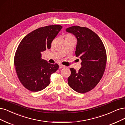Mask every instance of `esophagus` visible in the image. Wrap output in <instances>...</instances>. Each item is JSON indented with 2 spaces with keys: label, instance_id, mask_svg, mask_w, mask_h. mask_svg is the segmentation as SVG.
Here are the masks:
<instances>
[{
  "label": "esophagus",
  "instance_id": "esophagus-1",
  "mask_svg": "<svg viewBox=\"0 0 125 125\" xmlns=\"http://www.w3.org/2000/svg\"><path fill=\"white\" fill-rule=\"evenodd\" d=\"M65 67V66L63 65H62V64H59V68H60V69H61V68H63Z\"/></svg>",
  "mask_w": 125,
  "mask_h": 125
}]
</instances>
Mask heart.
Instances as JSON below:
<instances>
[{"mask_svg":"<svg viewBox=\"0 0 125 125\" xmlns=\"http://www.w3.org/2000/svg\"><path fill=\"white\" fill-rule=\"evenodd\" d=\"M70 36H71V35H70Z\"/></svg>","mask_w":125,"mask_h":125,"instance_id":"1","label":"heart"}]
</instances>
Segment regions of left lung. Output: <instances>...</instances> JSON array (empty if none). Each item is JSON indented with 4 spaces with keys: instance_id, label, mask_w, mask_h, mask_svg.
Here are the masks:
<instances>
[{
    "instance_id": "obj_1",
    "label": "left lung",
    "mask_w": 125,
    "mask_h": 125,
    "mask_svg": "<svg viewBox=\"0 0 125 125\" xmlns=\"http://www.w3.org/2000/svg\"><path fill=\"white\" fill-rule=\"evenodd\" d=\"M66 31L77 39L75 54L82 60L78 71L70 68L68 83L78 93H86L94 89L103 75L106 63L105 47L99 36L88 28L73 26Z\"/></svg>"
}]
</instances>
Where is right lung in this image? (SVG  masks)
Returning <instances> with one entry per match:
<instances>
[{
    "label": "right lung",
    "instance_id": "right-lung-1",
    "mask_svg": "<svg viewBox=\"0 0 125 125\" xmlns=\"http://www.w3.org/2000/svg\"><path fill=\"white\" fill-rule=\"evenodd\" d=\"M62 26L49 25L36 29L27 34L20 43L14 63L18 78L26 89L41 91L50 83V75L59 68L42 58V52L49 49L51 42Z\"/></svg>",
    "mask_w": 125,
    "mask_h": 125
}]
</instances>
